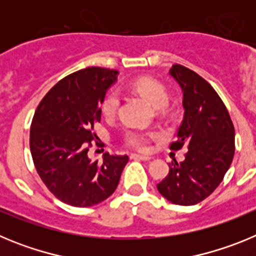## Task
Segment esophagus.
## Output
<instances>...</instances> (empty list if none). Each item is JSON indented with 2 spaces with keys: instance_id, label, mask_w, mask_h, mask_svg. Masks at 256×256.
I'll return each instance as SVG.
<instances>
[{
  "instance_id": "obj_1",
  "label": "esophagus",
  "mask_w": 256,
  "mask_h": 256,
  "mask_svg": "<svg viewBox=\"0 0 256 256\" xmlns=\"http://www.w3.org/2000/svg\"><path fill=\"white\" fill-rule=\"evenodd\" d=\"M130 158H132V159H136V160H144V162H148V160L152 159V158H150V156L138 155V154H132V155H130Z\"/></svg>"
}]
</instances>
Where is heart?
Instances as JSON below:
<instances>
[{
  "mask_svg": "<svg viewBox=\"0 0 256 256\" xmlns=\"http://www.w3.org/2000/svg\"><path fill=\"white\" fill-rule=\"evenodd\" d=\"M133 88L152 108H162L168 104V92H166V90H165V87L162 83L156 82L154 79H137L134 84H133ZM118 106H119V96H118L116 92H110L104 98L101 108H102V112L105 114V116H112L116 112ZM152 137H155V134L140 132V130H132V132L126 133V142L128 146H130L133 148H137V150H148V142H150V140Z\"/></svg>",
  "mask_w": 256,
  "mask_h": 256,
  "instance_id": "obj_1",
  "label": "heart"
}]
</instances>
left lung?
Masks as SVG:
<instances>
[{
  "label": "left lung",
  "mask_w": 256,
  "mask_h": 256,
  "mask_svg": "<svg viewBox=\"0 0 256 256\" xmlns=\"http://www.w3.org/2000/svg\"><path fill=\"white\" fill-rule=\"evenodd\" d=\"M169 76L182 90L183 120L172 150L188 148L182 162L174 159L158 191L173 204L195 205L219 186L234 155V128L214 88L195 72L173 65Z\"/></svg>",
  "instance_id": "left-lung-1"
}]
</instances>
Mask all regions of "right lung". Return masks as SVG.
Segmentation results:
<instances>
[{"label":"right lung","mask_w":256,"mask_h":256,"mask_svg":"<svg viewBox=\"0 0 256 256\" xmlns=\"http://www.w3.org/2000/svg\"><path fill=\"white\" fill-rule=\"evenodd\" d=\"M118 70L86 68L61 79L40 101L30 126V152L47 188L72 206L100 204L116 190L126 155L104 154L102 162L88 158L97 138L106 92Z\"/></svg>","instance_id":"obj_1"}]
</instances>
